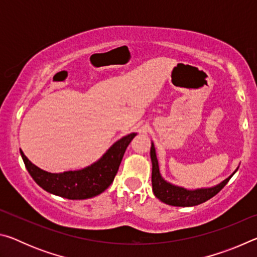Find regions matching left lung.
Here are the masks:
<instances>
[{
	"mask_svg": "<svg viewBox=\"0 0 257 257\" xmlns=\"http://www.w3.org/2000/svg\"><path fill=\"white\" fill-rule=\"evenodd\" d=\"M151 160H152V186H153V193L161 202L172 206H195L198 204L208 201L213 196L219 193L223 187L228 184L231 177L236 173V169L231 176L227 179L220 182L219 185L211 188H199L195 190H188L179 186H175L170 182L165 181L160 173L158 158H156L155 147L152 143L151 146Z\"/></svg>",
	"mask_w": 257,
	"mask_h": 257,
	"instance_id": "left-lung-1",
	"label": "left lung"
}]
</instances>
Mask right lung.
Returning a JSON list of instances; mask_svg holds the SVG:
<instances>
[{
    "label": "right lung",
    "mask_w": 257,
    "mask_h": 257,
    "mask_svg": "<svg viewBox=\"0 0 257 257\" xmlns=\"http://www.w3.org/2000/svg\"><path fill=\"white\" fill-rule=\"evenodd\" d=\"M136 135L133 133L119 139L96 162L76 171L47 172L30 162L21 150L20 154L29 175L44 190L68 199L92 198L103 193L114 180L124 152Z\"/></svg>",
    "instance_id": "1"
}]
</instances>
